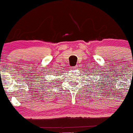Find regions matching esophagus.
Masks as SVG:
<instances>
[{
	"mask_svg": "<svg viewBox=\"0 0 133 133\" xmlns=\"http://www.w3.org/2000/svg\"><path fill=\"white\" fill-rule=\"evenodd\" d=\"M77 68H78V67L75 66V67H73V68H71V69H73V70H75V69H77Z\"/></svg>",
	"mask_w": 133,
	"mask_h": 133,
	"instance_id": "1",
	"label": "esophagus"
}]
</instances>
